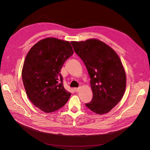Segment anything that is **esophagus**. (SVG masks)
<instances>
[{"label": "esophagus", "instance_id": "obj_1", "mask_svg": "<svg viewBox=\"0 0 150 150\" xmlns=\"http://www.w3.org/2000/svg\"><path fill=\"white\" fill-rule=\"evenodd\" d=\"M74 91H75V92H78V91H79V88H74Z\"/></svg>", "mask_w": 150, "mask_h": 150}]
</instances>
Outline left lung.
Returning a JSON list of instances; mask_svg holds the SVG:
<instances>
[{"label":"left lung","instance_id":"8db88e82","mask_svg":"<svg viewBox=\"0 0 150 150\" xmlns=\"http://www.w3.org/2000/svg\"><path fill=\"white\" fill-rule=\"evenodd\" d=\"M75 53L88 70L93 99L85 105L98 115L109 112L121 100L126 86V76L118 55L97 39L71 42Z\"/></svg>","mask_w":150,"mask_h":150}]
</instances>
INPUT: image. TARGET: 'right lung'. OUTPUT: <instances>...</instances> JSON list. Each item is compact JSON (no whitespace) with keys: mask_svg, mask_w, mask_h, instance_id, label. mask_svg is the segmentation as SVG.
I'll use <instances>...</instances> for the list:
<instances>
[{"mask_svg":"<svg viewBox=\"0 0 150 150\" xmlns=\"http://www.w3.org/2000/svg\"><path fill=\"white\" fill-rule=\"evenodd\" d=\"M73 54L69 42L51 37L29 51L22 70L23 82L28 98L42 111L55 112L68 101L71 93L64 88L60 72Z\"/></svg>","mask_w":150,"mask_h":150,"instance_id":"1","label":"right lung"}]
</instances>
